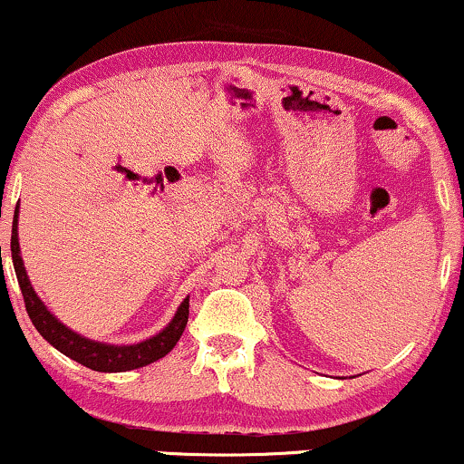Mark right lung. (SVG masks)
<instances>
[{
	"instance_id": "add662e5",
	"label": "right lung",
	"mask_w": 464,
	"mask_h": 464,
	"mask_svg": "<svg viewBox=\"0 0 464 464\" xmlns=\"http://www.w3.org/2000/svg\"><path fill=\"white\" fill-rule=\"evenodd\" d=\"M10 251H13V265L16 279H19L23 299H25V310L30 314L34 327L38 334L49 342L51 346L57 348L62 354L71 357L72 362L85 365V368L96 372H127L135 368H144V365L159 362L165 357L176 342L180 340L182 331L187 327L188 320V296L180 303L176 310L174 318L169 320L157 335H150L148 340L137 342V344H110V342L90 340L77 331L68 329L55 314L44 305L43 299L36 295L34 285L27 277L25 265L21 258L19 247V204H16V213L13 219V238H10Z\"/></svg>"
}]
</instances>
